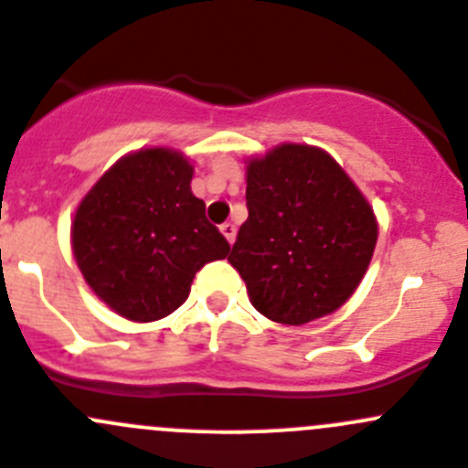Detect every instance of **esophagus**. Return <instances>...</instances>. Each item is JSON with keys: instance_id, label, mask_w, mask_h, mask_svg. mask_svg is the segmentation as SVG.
Instances as JSON below:
<instances>
[{"instance_id": "34e87169", "label": "esophagus", "mask_w": 468, "mask_h": 468, "mask_svg": "<svg viewBox=\"0 0 468 468\" xmlns=\"http://www.w3.org/2000/svg\"><path fill=\"white\" fill-rule=\"evenodd\" d=\"M220 231H222V237H225L231 246V243H234V239H237V227L231 225V222H225V225H220Z\"/></svg>"}]
</instances>
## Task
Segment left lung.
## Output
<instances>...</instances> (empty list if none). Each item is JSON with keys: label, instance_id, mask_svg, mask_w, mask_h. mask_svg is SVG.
Wrapping results in <instances>:
<instances>
[{"label": "left lung", "instance_id": "1", "mask_svg": "<svg viewBox=\"0 0 468 468\" xmlns=\"http://www.w3.org/2000/svg\"><path fill=\"white\" fill-rule=\"evenodd\" d=\"M248 220L227 257L271 322L303 326L345 305L375 252L379 225L340 163L284 142L246 160Z\"/></svg>", "mask_w": 468, "mask_h": 468}]
</instances>
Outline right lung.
<instances>
[{
    "mask_svg": "<svg viewBox=\"0 0 468 468\" xmlns=\"http://www.w3.org/2000/svg\"><path fill=\"white\" fill-rule=\"evenodd\" d=\"M193 165L181 151L126 154L78 204L70 246L91 292L110 310L146 324L175 313L204 264L229 243L190 190Z\"/></svg>",
    "mask_w": 468,
    "mask_h": 468,
    "instance_id": "1",
    "label": "right lung"
}]
</instances>
